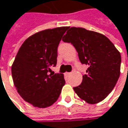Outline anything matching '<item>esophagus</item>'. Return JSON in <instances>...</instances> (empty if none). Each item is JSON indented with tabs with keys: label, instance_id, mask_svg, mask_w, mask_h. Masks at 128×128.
Returning a JSON list of instances; mask_svg holds the SVG:
<instances>
[{
	"label": "esophagus",
	"instance_id": "34e87169",
	"mask_svg": "<svg viewBox=\"0 0 128 128\" xmlns=\"http://www.w3.org/2000/svg\"><path fill=\"white\" fill-rule=\"evenodd\" d=\"M71 75V72H66L65 73V76H70Z\"/></svg>",
	"mask_w": 128,
	"mask_h": 128
}]
</instances>
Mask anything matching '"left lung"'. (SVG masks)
<instances>
[{
  "instance_id": "1",
  "label": "left lung",
  "mask_w": 128,
  "mask_h": 128,
  "mask_svg": "<svg viewBox=\"0 0 128 128\" xmlns=\"http://www.w3.org/2000/svg\"><path fill=\"white\" fill-rule=\"evenodd\" d=\"M62 40L71 43L80 62L88 66L81 84L73 88L78 96L89 104L103 100L119 79L120 52L106 36L84 28H70Z\"/></svg>"
}]
</instances>
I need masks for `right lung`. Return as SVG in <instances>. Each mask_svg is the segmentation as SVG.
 I'll list each match as a JSON object with an SVG mask.
<instances>
[{
    "label": "right lung",
    "mask_w": 128,
    "mask_h": 128,
    "mask_svg": "<svg viewBox=\"0 0 128 128\" xmlns=\"http://www.w3.org/2000/svg\"><path fill=\"white\" fill-rule=\"evenodd\" d=\"M69 27L37 32L19 49L12 66L14 84L21 98L34 107L47 108L58 98L65 84L64 75L50 73L57 63V49Z\"/></svg>",
    "instance_id": "add662e5"
}]
</instances>
